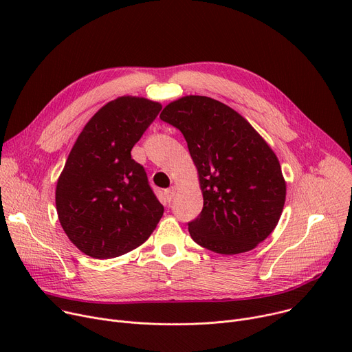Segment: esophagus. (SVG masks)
<instances>
[{
    "instance_id": "esophagus-1",
    "label": "esophagus",
    "mask_w": 352,
    "mask_h": 352,
    "mask_svg": "<svg viewBox=\"0 0 352 352\" xmlns=\"http://www.w3.org/2000/svg\"><path fill=\"white\" fill-rule=\"evenodd\" d=\"M164 195H165V199H166V201L171 202L173 198H174V195H175V187H171V188H168V190H165V191H164Z\"/></svg>"
}]
</instances>
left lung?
<instances>
[{"mask_svg":"<svg viewBox=\"0 0 352 352\" xmlns=\"http://www.w3.org/2000/svg\"><path fill=\"white\" fill-rule=\"evenodd\" d=\"M160 118L182 133L198 170L204 207L188 223L194 241L226 255L263 243L278 224L287 192L280 161L264 138L210 97H182Z\"/></svg>","mask_w":352,"mask_h":352,"instance_id":"left-lung-1","label":"left lung"}]
</instances>
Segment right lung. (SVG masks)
<instances>
[{
  "label": "right lung",
  "instance_id": "obj_1",
  "mask_svg": "<svg viewBox=\"0 0 352 352\" xmlns=\"http://www.w3.org/2000/svg\"><path fill=\"white\" fill-rule=\"evenodd\" d=\"M141 97L98 109L67 158L55 190L58 219L84 254L107 260L144 244L164 214L133 146L161 111Z\"/></svg>",
  "mask_w": 352,
  "mask_h": 352
}]
</instances>
